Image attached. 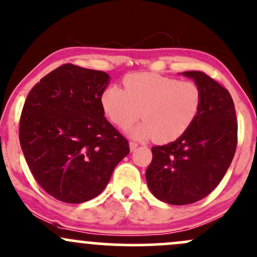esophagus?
Instances as JSON below:
<instances>
[{"instance_id": "34e87169", "label": "esophagus", "mask_w": 257, "mask_h": 257, "mask_svg": "<svg viewBox=\"0 0 257 257\" xmlns=\"http://www.w3.org/2000/svg\"><path fill=\"white\" fill-rule=\"evenodd\" d=\"M129 146H131V151L133 152V151H135V150H137L139 144L135 143V141H131V143H129Z\"/></svg>"}]
</instances>
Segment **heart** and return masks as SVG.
Listing matches in <instances>:
<instances>
[{"instance_id": "heart-1", "label": "heart", "mask_w": 257, "mask_h": 257, "mask_svg": "<svg viewBox=\"0 0 257 257\" xmlns=\"http://www.w3.org/2000/svg\"><path fill=\"white\" fill-rule=\"evenodd\" d=\"M124 88L110 84L100 102L107 118L124 129L140 116L144 120L131 129L134 138H155L170 143L193 124L202 107V89L193 81H180L153 72L129 73Z\"/></svg>"}]
</instances>
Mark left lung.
<instances>
[{
  "mask_svg": "<svg viewBox=\"0 0 257 257\" xmlns=\"http://www.w3.org/2000/svg\"><path fill=\"white\" fill-rule=\"evenodd\" d=\"M202 89L193 124L174 143L152 147L146 181L156 198L186 205L203 199L231 166L238 141L234 104L226 88L202 71H186Z\"/></svg>",
  "mask_w": 257,
  "mask_h": 257,
  "instance_id": "8db88e82",
  "label": "left lung"
}]
</instances>
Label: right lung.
<instances>
[{"mask_svg": "<svg viewBox=\"0 0 257 257\" xmlns=\"http://www.w3.org/2000/svg\"><path fill=\"white\" fill-rule=\"evenodd\" d=\"M110 76L64 64L35 84L23 107L19 140L38 185L65 203L95 198L128 155L129 143L105 118L100 96Z\"/></svg>", "mask_w": 257, "mask_h": 257, "instance_id": "obj_1", "label": "right lung"}]
</instances>
